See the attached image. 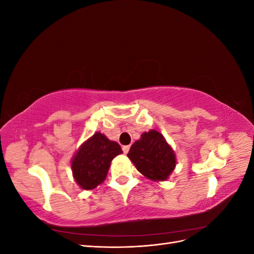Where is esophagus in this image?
<instances>
[{"mask_svg":"<svg viewBox=\"0 0 254 254\" xmlns=\"http://www.w3.org/2000/svg\"><path fill=\"white\" fill-rule=\"evenodd\" d=\"M130 149V146L129 145H126V146H123V151H124V153H128Z\"/></svg>","mask_w":254,"mask_h":254,"instance_id":"obj_1","label":"esophagus"}]
</instances>
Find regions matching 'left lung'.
<instances>
[{
  "mask_svg": "<svg viewBox=\"0 0 254 254\" xmlns=\"http://www.w3.org/2000/svg\"><path fill=\"white\" fill-rule=\"evenodd\" d=\"M127 157L146 178L165 181L176 167V155L162 133L155 129L144 132L130 147Z\"/></svg>",
  "mask_w": 254,
  "mask_h": 254,
  "instance_id": "8db88e82",
  "label": "left lung"
}]
</instances>
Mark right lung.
<instances>
[{
	"label": "right lung",
	"instance_id": "right-lung-1",
	"mask_svg": "<svg viewBox=\"0 0 254 254\" xmlns=\"http://www.w3.org/2000/svg\"><path fill=\"white\" fill-rule=\"evenodd\" d=\"M123 153L121 146L101 132L84 142L74 155L71 167L75 182L83 190H93L103 183L111 161Z\"/></svg>",
	"mask_w": 254,
	"mask_h": 254
}]
</instances>
